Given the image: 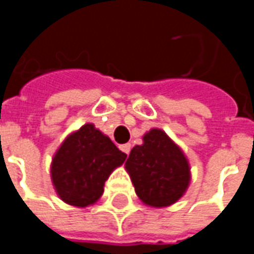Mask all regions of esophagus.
<instances>
[{
    "mask_svg": "<svg viewBox=\"0 0 254 254\" xmlns=\"http://www.w3.org/2000/svg\"><path fill=\"white\" fill-rule=\"evenodd\" d=\"M120 148H121L122 152H125L127 155H129V152H130V148H132V147H130V144H124V145H121Z\"/></svg>",
    "mask_w": 254,
    "mask_h": 254,
    "instance_id": "obj_1",
    "label": "esophagus"
}]
</instances>
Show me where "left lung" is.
Returning <instances> with one entry per match:
<instances>
[{
    "instance_id": "8db88e82",
    "label": "left lung",
    "mask_w": 254,
    "mask_h": 254,
    "mask_svg": "<svg viewBox=\"0 0 254 254\" xmlns=\"http://www.w3.org/2000/svg\"><path fill=\"white\" fill-rule=\"evenodd\" d=\"M136 194L152 208L170 207L181 198L190 184L187 155L167 133L152 127L134 145L125 163Z\"/></svg>"
}]
</instances>
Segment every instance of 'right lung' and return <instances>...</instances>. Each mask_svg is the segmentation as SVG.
I'll return each instance as SVG.
<instances>
[{
	"instance_id": "obj_1",
	"label": "right lung",
	"mask_w": 254,
	"mask_h": 254,
	"mask_svg": "<svg viewBox=\"0 0 254 254\" xmlns=\"http://www.w3.org/2000/svg\"><path fill=\"white\" fill-rule=\"evenodd\" d=\"M125 159L127 154L117 148L109 136L94 124H85L67 134L53 156V187L69 205H92L103 194L107 178Z\"/></svg>"
}]
</instances>
